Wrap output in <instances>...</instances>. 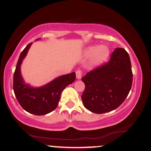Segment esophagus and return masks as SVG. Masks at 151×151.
I'll return each instance as SVG.
<instances>
[{"label":"esophagus","instance_id":"1","mask_svg":"<svg viewBox=\"0 0 151 151\" xmlns=\"http://www.w3.org/2000/svg\"><path fill=\"white\" fill-rule=\"evenodd\" d=\"M81 76H82V71L80 70H77V72H76V77H77V79H80L81 78Z\"/></svg>","mask_w":151,"mask_h":151}]
</instances>
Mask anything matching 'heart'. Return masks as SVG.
Segmentation results:
<instances>
[{"mask_svg":"<svg viewBox=\"0 0 151 151\" xmlns=\"http://www.w3.org/2000/svg\"><path fill=\"white\" fill-rule=\"evenodd\" d=\"M86 56H91L93 55V62L95 63H100L104 62L108 58L109 55V50L108 47L105 45L96 47H90L87 48L84 52Z\"/></svg>","mask_w":151,"mask_h":151,"instance_id":"1","label":"heart"}]
</instances>
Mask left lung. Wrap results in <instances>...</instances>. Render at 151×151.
Returning a JSON list of instances; mask_svg holds the SVG:
<instances>
[{
  "instance_id": "obj_1",
  "label": "left lung",
  "mask_w": 151,
  "mask_h": 151,
  "mask_svg": "<svg viewBox=\"0 0 151 151\" xmlns=\"http://www.w3.org/2000/svg\"><path fill=\"white\" fill-rule=\"evenodd\" d=\"M81 80L85 84L81 100L86 109L95 114L114 110L125 101L132 86L129 53L116 48L108 62L87 72Z\"/></svg>"
}]
</instances>
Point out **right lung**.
<instances>
[{"mask_svg": "<svg viewBox=\"0 0 151 151\" xmlns=\"http://www.w3.org/2000/svg\"><path fill=\"white\" fill-rule=\"evenodd\" d=\"M32 43L25 47L19 57L13 75V90L15 97L24 110L34 115H45L57 108L62 91L66 86L74 82L76 74L72 72L60 76L39 88L31 87L25 84L20 74V65Z\"/></svg>", "mask_w": 151, "mask_h": 151, "instance_id": "right-lung-1", "label": "right lung"}]
</instances>
